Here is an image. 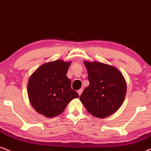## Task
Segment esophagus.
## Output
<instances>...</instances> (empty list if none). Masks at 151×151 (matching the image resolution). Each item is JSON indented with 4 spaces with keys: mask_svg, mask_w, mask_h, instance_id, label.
Here are the masks:
<instances>
[{
    "mask_svg": "<svg viewBox=\"0 0 151 151\" xmlns=\"http://www.w3.org/2000/svg\"><path fill=\"white\" fill-rule=\"evenodd\" d=\"M82 91H83V88H80V89L77 91V93L79 96H81V93H82Z\"/></svg>",
    "mask_w": 151,
    "mask_h": 151,
    "instance_id": "1",
    "label": "esophagus"
}]
</instances>
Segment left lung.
Wrapping results in <instances>:
<instances>
[{
	"label": "left lung",
	"mask_w": 151,
	"mask_h": 151,
	"mask_svg": "<svg viewBox=\"0 0 151 151\" xmlns=\"http://www.w3.org/2000/svg\"><path fill=\"white\" fill-rule=\"evenodd\" d=\"M89 85L80 101L87 111L99 118L110 116L120 108L126 96L127 83L117 68L99 62H84Z\"/></svg>",
	"instance_id": "1"
}]
</instances>
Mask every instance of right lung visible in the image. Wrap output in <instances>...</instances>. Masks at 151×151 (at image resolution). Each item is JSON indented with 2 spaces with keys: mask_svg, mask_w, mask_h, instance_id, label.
I'll return each mask as SVG.
<instances>
[{
  "mask_svg": "<svg viewBox=\"0 0 151 151\" xmlns=\"http://www.w3.org/2000/svg\"><path fill=\"white\" fill-rule=\"evenodd\" d=\"M70 62L61 60L45 63L32 74L28 81V96L37 112L53 117L64 111L72 99L79 97L71 88L67 77Z\"/></svg>",
  "mask_w": 151,
  "mask_h": 151,
  "instance_id": "1",
  "label": "right lung"
}]
</instances>
